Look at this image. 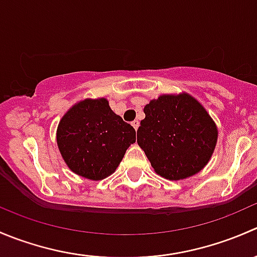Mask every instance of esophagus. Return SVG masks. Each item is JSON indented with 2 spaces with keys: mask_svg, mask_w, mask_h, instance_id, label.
<instances>
[{
  "mask_svg": "<svg viewBox=\"0 0 257 257\" xmlns=\"http://www.w3.org/2000/svg\"><path fill=\"white\" fill-rule=\"evenodd\" d=\"M139 124H141V123H139V120H133V121H132V125H133V128L136 129V131L139 128Z\"/></svg>",
  "mask_w": 257,
  "mask_h": 257,
  "instance_id": "obj_1",
  "label": "esophagus"
}]
</instances>
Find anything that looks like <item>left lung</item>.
<instances>
[{
    "label": "left lung",
    "instance_id": "8db88e82",
    "mask_svg": "<svg viewBox=\"0 0 257 257\" xmlns=\"http://www.w3.org/2000/svg\"><path fill=\"white\" fill-rule=\"evenodd\" d=\"M144 113L137 141L158 174L180 180L205 167L217 129L200 103L188 94L160 95Z\"/></svg>",
    "mask_w": 257,
    "mask_h": 257
}]
</instances>
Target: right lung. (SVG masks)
Returning <instances> with one entry per match:
<instances>
[{"label": "right lung", "instance_id": "1", "mask_svg": "<svg viewBox=\"0 0 257 257\" xmlns=\"http://www.w3.org/2000/svg\"><path fill=\"white\" fill-rule=\"evenodd\" d=\"M134 142L133 126L116 115L104 98L79 102L57 129L64 162L72 172L90 180H102L114 173Z\"/></svg>", "mask_w": 257, "mask_h": 257}]
</instances>
